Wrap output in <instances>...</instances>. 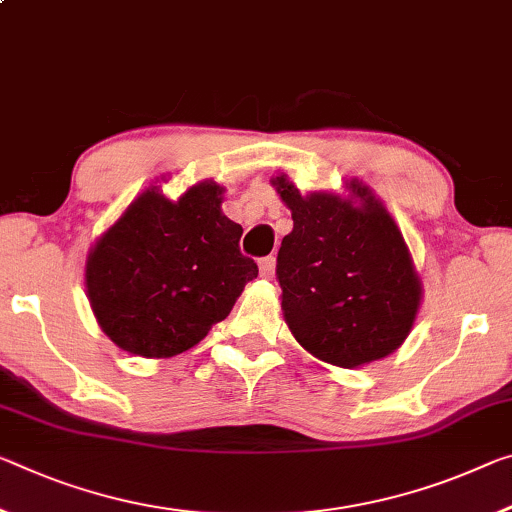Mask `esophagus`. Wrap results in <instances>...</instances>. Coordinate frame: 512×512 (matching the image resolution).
Returning <instances> with one entry per match:
<instances>
[{"label": "esophagus", "instance_id": "34e87169", "mask_svg": "<svg viewBox=\"0 0 512 512\" xmlns=\"http://www.w3.org/2000/svg\"><path fill=\"white\" fill-rule=\"evenodd\" d=\"M273 271H275V257L273 255L259 259V275H262V278H273Z\"/></svg>", "mask_w": 512, "mask_h": 512}]
</instances>
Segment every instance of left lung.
I'll list each match as a JSON object with an SVG mask.
<instances>
[{
	"label": "left lung",
	"mask_w": 512,
	"mask_h": 512,
	"mask_svg": "<svg viewBox=\"0 0 512 512\" xmlns=\"http://www.w3.org/2000/svg\"><path fill=\"white\" fill-rule=\"evenodd\" d=\"M294 230L280 243L275 275L291 332L307 351L353 369L385 358L408 337L421 289L399 227L367 189L362 207L330 193L303 198L275 177Z\"/></svg>",
	"instance_id": "1"
}]
</instances>
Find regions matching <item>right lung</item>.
I'll return each mask as SVG.
<instances>
[{"instance_id":"right-lung-1","label":"right lung","mask_w":512,"mask_h":512,"mask_svg":"<svg viewBox=\"0 0 512 512\" xmlns=\"http://www.w3.org/2000/svg\"><path fill=\"white\" fill-rule=\"evenodd\" d=\"M221 189L205 182L177 202L143 193L97 241L86 287L102 330L123 351L170 358L207 337L257 278L241 253V225L221 212Z\"/></svg>"}]
</instances>
